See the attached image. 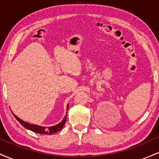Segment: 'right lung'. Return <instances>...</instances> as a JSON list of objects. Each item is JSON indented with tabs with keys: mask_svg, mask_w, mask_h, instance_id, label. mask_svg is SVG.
I'll use <instances>...</instances> for the list:
<instances>
[{
	"mask_svg": "<svg viewBox=\"0 0 159 159\" xmlns=\"http://www.w3.org/2000/svg\"><path fill=\"white\" fill-rule=\"evenodd\" d=\"M69 105H67L66 110L68 111L69 108ZM67 114V112H66ZM14 116L16 117V119L21 123V125H22L25 129H28V130L32 131V132L37 133V134H53L54 133L58 132L59 131H61L64 126L66 121V116L63 118V120H62L60 123L57 124L55 125H53V126H49V127H45V126H41V125H34V124H30L27 122H25L24 120H21L19 117H18L15 114H13Z\"/></svg>",
	"mask_w": 159,
	"mask_h": 159,
	"instance_id": "obj_1",
	"label": "right lung"
}]
</instances>
